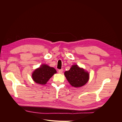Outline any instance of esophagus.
<instances>
[{"instance_id": "esophagus-1", "label": "esophagus", "mask_w": 122, "mask_h": 122, "mask_svg": "<svg viewBox=\"0 0 122 122\" xmlns=\"http://www.w3.org/2000/svg\"><path fill=\"white\" fill-rule=\"evenodd\" d=\"M62 72H63V70H62V69H61V70H58V73L61 74L62 73Z\"/></svg>"}]
</instances>
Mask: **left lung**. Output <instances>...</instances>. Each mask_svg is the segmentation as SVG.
Segmentation results:
<instances>
[{"label":"left lung","instance_id":"1","mask_svg":"<svg viewBox=\"0 0 122 122\" xmlns=\"http://www.w3.org/2000/svg\"><path fill=\"white\" fill-rule=\"evenodd\" d=\"M68 82L72 86L79 87L86 84L89 80L90 74L78 65H73L69 71L64 73Z\"/></svg>","mask_w":122,"mask_h":122}]
</instances>
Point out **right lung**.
Returning <instances> with one entry per match:
<instances>
[{
  "mask_svg": "<svg viewBox=\"0 0 122 122\" xmlns=\"http://www.w3.org/2000/svg\"><path fill=\"white\" fill-rule=\"evenodd\" d=\"M56 73V70L54 68L44 64L32 73V78L36 83L44 85L46 84L49 79Z\"/></svg>",
  "mask_w": 122,
  "mask_h": 122,
  "instance_id": "right-lung-1",
  "label": "right lung"
}]
</instances>
